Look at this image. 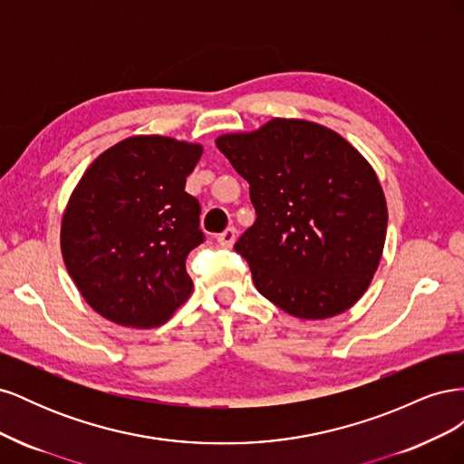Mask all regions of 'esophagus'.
<instances>
[{
  "instance_id": "1",
  "label": "esophagus",
  "mask_w": 464,
  "mask_h": 464,
  "mask_svg": "<svg viewBox=\"0 0 464 464\" xmlns=\"http://www.w3.org/2000/svg\"><path fill=\"white\" fill-rule=\"evenodd\" d=\"M236 236H237L236 228H227V230H222V232L217 236V242H218L222 247H232L234 242H236Z\"/></svg>"
}]
</instances>
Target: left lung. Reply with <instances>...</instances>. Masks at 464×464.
Returning a JSON list of instances; mask_svg holds the SVG:
<instances>
[{
  "label": "left lung",
  "mask_w": 464,
  "mask_h": 464,
  "mask_svg": "<svg viewBox=\"0 0 464 464\" xmlns=\"http://www.w3.org/2000/svg\"><path fill=\"white\" fill-rule=\"evenodd\" d=\"M249 184L257 218L234 249L256 288L298 319L350 310L383 256L387 201L372 164L325 125L273 118L215 139Z\"/></svg>",
  "instance_id": "1"
}]
</instances>
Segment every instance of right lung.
<instances>
[{
    "label": "right lung",
    "instance_id": "right-lung-1",
    "mask_svg": "<svg viewBox=\"0 0 464 464\" xmlns=\"http://www.w3.org/2000/svg\"><path fill=\"white\" fill-rule=\"evenodd\" d=\"M201 143L133 135L91 162L69 195L60 246L92 310L121 327L166 323L193 290L188 254L203 242L186 178Z\"/></svg>",
    "mask_w": 464,
    "mask_h": 464
}]
</instances>
